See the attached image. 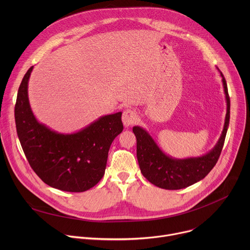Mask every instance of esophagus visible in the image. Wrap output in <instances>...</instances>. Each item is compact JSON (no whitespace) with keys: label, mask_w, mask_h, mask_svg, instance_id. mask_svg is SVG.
I'll use <instances>...</instances> for the list:
<instances>
[{"label":"esophagus","mask_w":250,"mask_h":250,"mask_svg":"<svg viewBox=\"0 0 250 250\" xmlns=\"http://www.w3.org/2000/svg\"><path fill=\"white\" fill-rule=\"evenodd\" d=\"M122 120H123L124 125L125 127H127V126H130L133 124H135V122L137 121V115H136V113L133 110L128 109V110H125L123 113Z\"/></svg>","instance_id":"34e87169"}]
</instances>
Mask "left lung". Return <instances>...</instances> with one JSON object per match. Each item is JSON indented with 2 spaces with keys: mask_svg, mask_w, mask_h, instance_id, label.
<instances>
[{
  "mask_svg": "<svg viewBox=\"0 0 250 250\" xmlns=\"http://www.w3.org/2000/svg\"><path fill=\"white\" fill-rule=\"evenodd\" d=\"M220 73L227 101V115L224 129L217 145L208 153L185 159L173 158L160 149L145 128L132 127L136 136V156L140 171L153 185L166 190H179L189 187L204 179L218 162L229 124L230 110L227 82L221 71Z\"/></svg>",
  "mask_w": 250,
  "mask_h": 250,
  "instance_id": "left-lung-1",
  "label": "left lung"
}]
</instances>
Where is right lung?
Here are the masks:
<instances>
[{"label": "right lung", "instance_id": "1", "mask_svg": "<svg viewBox=\"0 0 250 250\" xmlns=\"http://www.w3.org/2000/svg\"><path fill=\"white\" fill-rule=\"evenodd\" d=\"M31 66L20 85L15 120L25 157L41 179L65 192H84L104 174L113 140L123 131L122 112L99 118L74 133H59L41 124L28 101Z\"/></svg>", "mask_w": 250, "mask_h": 250}]
</instances>
